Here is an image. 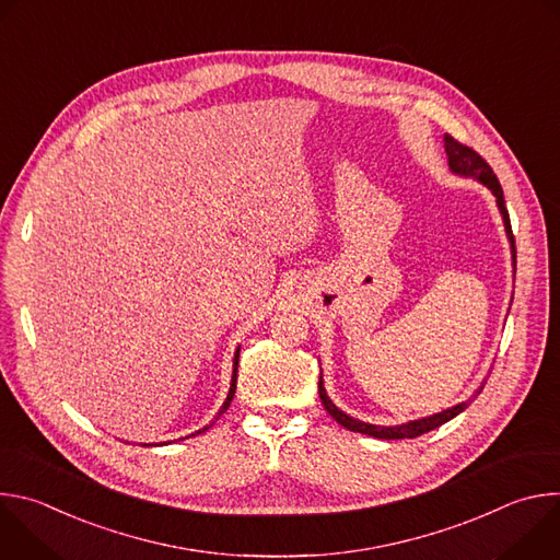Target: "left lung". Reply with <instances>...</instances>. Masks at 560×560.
I'll list each match as a JSON object with an SVG mask.
<instances>
[{"mask_svg": "<svg viewBox=\"0 0 560 560\" xmlns=\"http://www.w3.org/2000/svg\"><path fill=\"white\" fill-rule=\"evenodd\" d=\"M443 145H445V154H447V166H450V173L458 175V177H465V179H474L478 184H483L497 199V208L501 212V219H503V225H505V234H508V242H510V253H512V268H514V275H516V246H514V234H512V225H510V214H508V208H505V197H503V188L494 175V171L490 168V164L486 162V159L474 152L471 148L458 143L454 137L450 135H443ZM324 374V372H322ZM488 381H483L481 385L476 387V392L465 398V401L447 408V410H441L436 415H430V417H421V419H415V421H408V423H398V425H374V423H365V421H359L350 415H346L341 408H337L332 404V398L328 396L326 387H324V376H318V398H322L324 408L328 410V415L343 428H348L350 432H359V434H368V436H374V439H383V441H396V439H417L425 432H432L436 430L439 425L452 421L454 417H458L460 412H465L469 408V404L474 401V398L483 392Z\"/></svg>", "mask_w": 560, "mask_h": 560, "instance_id": "left-lung-1", "label": "left lung"}]
</instances>
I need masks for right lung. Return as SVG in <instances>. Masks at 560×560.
<instances>
[{
  "label": "right lung",
  "mask_w": 560,
  "mask_h": 560,
  "mask_svg": "<svg viewBox=\"0 0 560 560\" xmlns=\"http://www.w3.org/2000/svg\"><path fill=\"white\" fill-rule=\"evenodd\" d=\"M238 350H242V348H236V350H234V359H232V381H230V389H228V396H225V401H223V406L219 408V412H217L214 421H217V419H219V417H221V415H223V412H225V410L230 408V404H232V398H234V392H236V365H238ZM214 421H212V423H214ZM212 423H210V425H212ZM210 425H206V428L197 430L195 434H201V432H206V430H208ZM195 434H190V436H195ZM186 439H188V436H186ZM143 445H145V443H143Z\"/></svg>",
  "instance_id": "right-lung-1"
}]
</instances>
